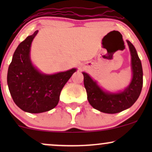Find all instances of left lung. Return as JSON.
<instances>
[{"mask_svg": "<svg viewBox=\"0 0 152 152\" xmlns=\"http://www.w3.org/2000/svg\"><path fill=\"white\" fill-rule=\"evenodd\" d=\"M132 56V69L133 77L131 83L124 91L117 94L105 92L96 82L86 73H83V83L86 90L87 99L94 109L106 114H116L131 107L139 98L143 86L142 63L134 46L127 41Z\"/></svg>", "mask_w": 152, "mask_h": 152, "instance_id": "8db88e82", "label": "left lung"}]
</instances>
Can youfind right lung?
<instances>
[{
	"mask_svg": "<svg viewBox=\"0 0 152 152\" xmlns=\"http://www.w3.org/2000/svg\"><path fill=\"white\" fill-rule=\"evenodd\" d=\"M38 31L22 41L13 53L7 82L15 104L32 114L48 111L56 106L61 91L76 69L53 75L40 73L30 60L31 44Z\"/></svg>",
	"mask_w": 152,
	"mask_h": 152,
	"instance_id": "add662e5",
	"label": "right lung"
}]
</instances>
